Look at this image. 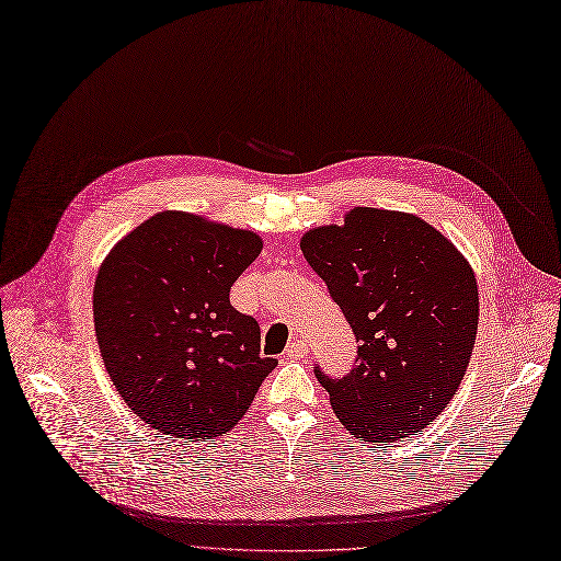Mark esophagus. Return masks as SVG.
I'll return each mask as SVG.
<instances>
[{
    "label": "esophagus",
    "instance_id": "obj_1",
    "mask_svg": "<svg viewBox=\"0 0 561 561\" xmlns=\"http://www.w3.org/2000/svg\"><path fill=\"white\" fill-rule=\"evenodd\" d=\"M307 355V341L305 339H294L290 341V344L286 346V351H284V357L286 359H300V357H305Z\"/></svg>",
    "mask_w": 561,
    "mask_h": 561
}]
</instances>
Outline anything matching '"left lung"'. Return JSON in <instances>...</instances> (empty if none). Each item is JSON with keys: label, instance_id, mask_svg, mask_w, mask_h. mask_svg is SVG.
<instances>
[{"label": "left lung", "instance_id": "obj_1", "mask_svg": "<svg viewBox=\"0 0 561 561\" xmlns=\"http://www.w3.org/2000/svg\"><path fill=\"white\" fill-rule=\"evenodd\" d=\"M300 248L359 341L344 378L313 367L334 415L367 443L415 435L468 369L479 323L470 263L420 217L359 206Z\"/></svg>", "mask_w": 561, "mask_h": 561}]
</instances>
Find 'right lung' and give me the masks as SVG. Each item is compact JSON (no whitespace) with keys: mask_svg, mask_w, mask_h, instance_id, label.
<instances>
[{"mask_svg":"<svg viewBox=\"0 0 561 561\" xmlns=\"http://www.w3.org/2000/svg\"><path fill=\"white\" fill-rule=\"evenodd\" d=\"M254 231L164 210L103 261L93 325L116 392L151 428L213 440L250 410L277 359L229 290L261 254Z\"/></svg>","mask_w":561,"mask_h":561,"instance_id":"1","label":"right lung"}]
</instances>
